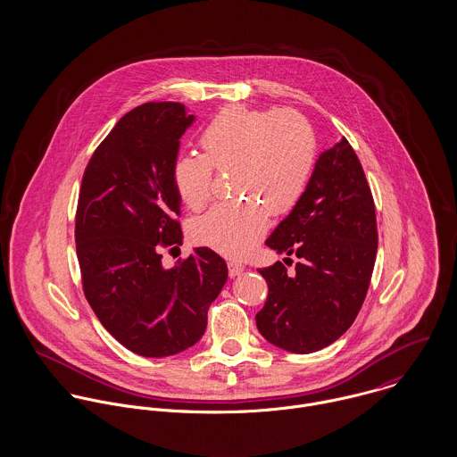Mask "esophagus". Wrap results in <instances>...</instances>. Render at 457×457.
Listing matches in <instances>:
<instances>
[{
    "instance_id": "obj_1",
    "label": "esophagus",
    "mask_w": 457,
    "mask_h": 457,
    "mask_svg": "<svg viewBox=\"0 0 457 457\" xmlns=\"http://www.w3.org/2000/svg\"><path fill=\"white\" fill-rule=\"evenodd\" d=\"M227 265H228V274H230L232 278L237 276V274H241V272L245 270V267H246L243 262L239 261H230Z\"/></svg>"
}]
</instances>
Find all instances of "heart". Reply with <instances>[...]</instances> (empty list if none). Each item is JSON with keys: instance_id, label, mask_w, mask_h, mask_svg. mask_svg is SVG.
Listing matches in <instances>:
<instances>
[{"instance_id": "heart-1", "label": "heart", "mask_w": 457, "mask_h": 457, "mask_svg": "<svg viewBox=\"0 0 457 457\" xmlns=\"http://www.w3.org/2000/svg\"><path fill=\"white\" fill-rule=\"evenodd\" d=\"M204 154L176 160L172 179L181 202L200 209L212 192V169L230 170V188L246 194L221 200L196 216L192 237L225 255L250 252L272 214L288 212L304 194L315 165L317 138L294 111H257L230 105L200 133Z\"/></svg>"}]
</instances>
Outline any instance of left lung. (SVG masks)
<instances>
[{
  "mask_svg": "<svg viewBox=\"0 0 457 457\" xmlns=\"http://www.w3.org/2000/svg\"><path fill=\"white\" fill-rule=\"evenodd\" d=\"M265 245L299 262L292 272L281 262L259 269L269 288L255 317L262 336L294 353L326 348L361 312L378 248L373 195L345 137L319 156L301 200Z\"/></svg>",
  "mask_w": 457,
  "mask_h": 457,
  "instance_id": "left-lung-1",
  "label": "left lung"
}]
</instances>
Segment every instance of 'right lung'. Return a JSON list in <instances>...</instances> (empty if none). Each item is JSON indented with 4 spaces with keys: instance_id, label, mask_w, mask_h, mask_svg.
Masks as SVG:
<instances>
[{
    "instance_id": "add662e5",
    "label": "right lung",
    "mask_w": 457,
    "mask_h": 457,
    "mask_svg": "<svg viewBox=\"0 0 457 457\" xmlns=\"http://www.w3.org/2000/svg\"><path fill=\"white\" fill-rule=\"evenodd\" d=\"M194 120L178 102L135 107L95 149L80 183L75 245L84 295L102 326L142 357L194 346L228 276L204 246L172 269L162 263V248L183 239L172 169Z\"/></svg>"
}]
</instances>
